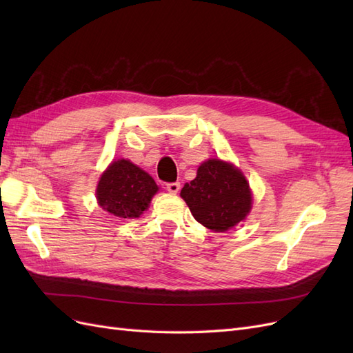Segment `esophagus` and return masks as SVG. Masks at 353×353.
<instances>
[{"label": "esophagus", "mask_w": 353, "mask_h": 353, "mask_svg": "<svg viewBox=\"0 0 353 353\" xmlns=\"http://www.w3.org/2000/svg\"><path fill=\"white\" fill-rule=\"evenodd\" d=\"M179 188H181V184H179V183H168V184H166V190L169 191L170 194H176L178 191H179Z\"/></svg>", "instance_id": "1"}]
</instances>
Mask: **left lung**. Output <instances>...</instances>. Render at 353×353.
Here are the masks:
<instances>
[{"label": "left lung", "instance_id": "obj_1", "mask_svg": "<svg viewBox=\"0 0 353 353\" xmlns=\"http://www.w3.org/2000/svg\"><path fill=\"white\" fill-rule=\"evenodd\" d=\"M197 222L225 232L245 219L252 209V191L239 168L221 159H209L197 169V176L181 190Z\"/></svg>", "mask_w": 353, "mask_h": 353}]
</instances>
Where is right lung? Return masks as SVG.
<instances>
[{
	"label": "right lung",
	"instance_id": "1",
	"mask_svg": "<svg viewBox=\"0 0 353 353\" xmlns=\"http://www.w3.org/2000/svg\"><path fill=\"white\" fill-rule=\"evenodd\" d=\"M159 191L145 170L126 159L114 160L100 176L95 190L99 205L117 218H138Z\"/></svg>",
	"mask_w": 353,
	"mask_h": 353
}]
</instances>
